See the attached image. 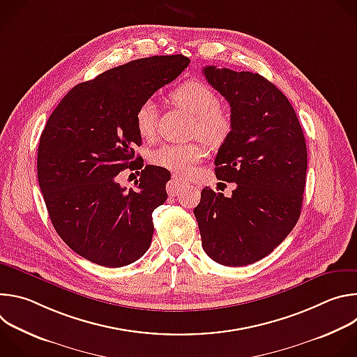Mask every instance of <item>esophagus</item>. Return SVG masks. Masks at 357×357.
<instances>
[{"label": "esophagus", "mask_w": 357, "mask_h": 357, "mask_svg": "<svg viewBox=\"0 0 357 357\" xmlns=\"http://www.w3.org/2000/svg\"><path fill=\"white\" fill-rule=\"evenodd\" d=\"M185 186H186V182L174 175L172 179H171V182H169L168 190L171 192V195H174V193H178V192H179L182 188H185Z\"/></svg>", "instance_id": "obj_1"}]
</instances>
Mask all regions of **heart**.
<instances>
[{"instance_id": "heart-1", "label": "heart", "mask_w": 357, "mask_h": 357, "mask_svg": "<svg viewBox=\"0 0 357 357\" xmlns=\"http://www.w3.org/2000/svg\"><path fill=\"white\" fill-rule=\"evenodd\" d=\"M172 105L193 116L190 134L199 135L211 145H222L233 130V119L227 109L219 106L218 94L200 80H188L171 94ZM135 128L142 139H152L157 131V106L146 100L135 112ZM205 155L200 141L165 144L151 154V162L179 176H188Z\"/></svg>"}]
</instances>
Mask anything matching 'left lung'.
<instances>
[{"label":"left lung","instance_id":"left-lung-1","mask_svg":"<svg viewBox=\"0 0 357 357\" xmlns=\"http://www.w3.org/2000/svg\"><path fill=\"white\" fill-rule=\"evenodd\" d=\"M206 80L230 105L233 130L215 161L231 196L202 190L193 213L202 247L229 267L252 264L296 225L307 181V144L288 98L259 73L206 66Z\"/></svg>","mask_w":357,"mask_h":357}]
</instances>
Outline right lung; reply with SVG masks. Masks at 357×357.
Returning <instances> with one entry per match:
<instances>
[{"mask_svg": "<svg viewBox=\"0 0 357 357\" xmlns=\"http://www.w3.org/2000/svg\"><path fill=\"white\" fill-rule=\"evenodd\" d=\"M190 63L183 55L137 59L75 86L39 139L38 182L61 238L83 259L110 268L141 259L151 245L152 212L167 200L171 174L146 165L137 190L116 182L140 169L135 112Z\"/></svg>", "mask_w": 357, "mask_h": 357, "instance_id": "obj_1", "label": "right lung"}]
</instances>
